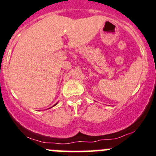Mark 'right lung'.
I'll use <instances>...</instances> for the list:
<instances>
[{
  "label": "right lung",
  "instance_id": "right-lung-1",
  "mask_svg": "<svg viewBox=\"0 0 156 156\" xmlns=\"http://www.w3.org/2000/svg\"><path fill=\"white\" fill-rule=\"evenodd\" d=\"M56 104H57V103H56V104H55V105H56ZM55 105H54V106H55Z\"/></svg>",
  "mask_w": 156,
  "mask_h": 156
}]
</instances>
